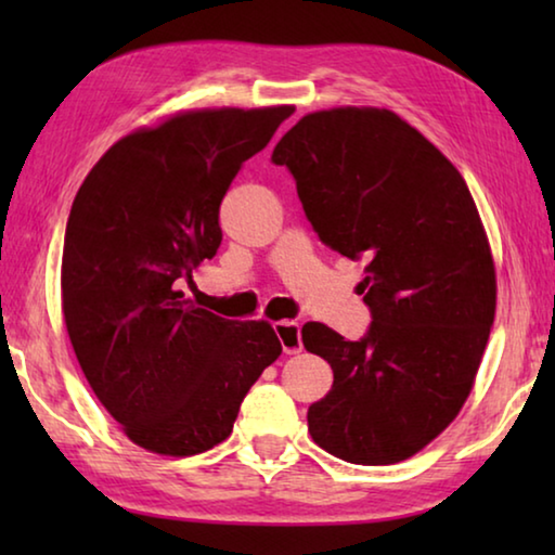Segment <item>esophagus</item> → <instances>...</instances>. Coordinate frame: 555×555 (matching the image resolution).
Segmentation results:
<instances>
[{
  "label": "esophagus",
  "mask_w": 555,
  "mask_h": 555,
  "mask_svg": "<svg viewBox=\"0 0 555 555\" xmlns=\"http://www.w3.org/2000/svg\"><path fill=\"white\" fill-rule=\"evenodd\" d=\"M274 333H276L279 343H281V347H284L286 354L300 352V347H304V343H300V325L296 321H279V323H274Z\"/></svg>",
  "instance_id": "34e87169"
}]
</instances>
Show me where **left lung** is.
<instances>
[{"label": "left lung", "mask_w": 555, "mask_h": 555, "mask_svg": "<svg viewBox=\"0 0 555 555\" xmlns=\"http://www.w3.org/2000/svg\"><path fill=\"white\" fill-rule=\"evenodd\" d=\"M271 162L294 176L325 247L364 261L372 323L347 340L306 323L304 345L333 367L308 430L354 465H391L463 409L494 323L490 244L463 176L389 109L337 107L291 127Z\"/></svg>", "instance_id": "1"}]
</instances>
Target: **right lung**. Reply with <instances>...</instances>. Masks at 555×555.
Returning a JSON list of instances; mask_svg holds the SVG:
<instances>
[{
	"label": "right lung",
	"instance_id": "1",
	"mask_svg": "<svg viewBox=\"0 0 555 555\" xmlns=\"http://www.w3.org/2000/svg\"><path fill=\"white\" fill-rule=\"evenodd\" d=\"M294 107L201 109L134 131L75 195L63 315L95 397L152 453L185 457L232 434L281 354L274 327L195 308L178 286L222 242L220 203Z\"/></svg>",
	"mask_w": 555,
	"mask_h": 555
}]
</instances>
